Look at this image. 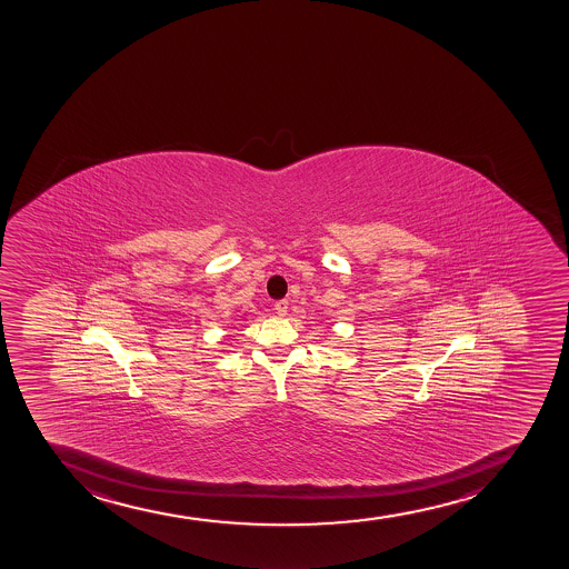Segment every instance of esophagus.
<instances>
[{
	"instance_id": "1",
	"label": "esophagus",
	"mask_w": 569,
	"mask_h": 569,
	"mask_svg": "<svg viewBox=\"0 0 569 569\" xmlns=\"http://www.w3.org/2000/svg\"><path fill=\"white\" fill-rule=\"evenodd\" d=\"M288 306H290V303H288V299H281V301H277V303H276L277 315H279V317H284V315H287V312H288Z\"/></svg>"
}]
</instances>
